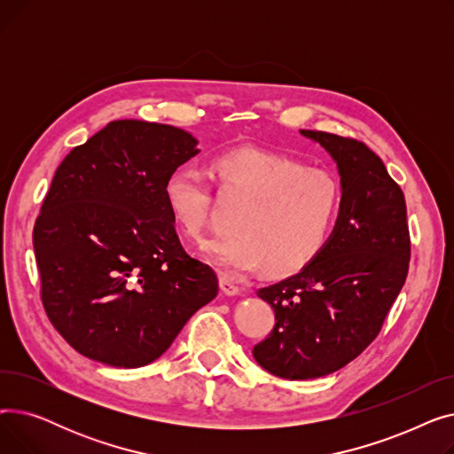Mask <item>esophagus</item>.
<instances>
[{"instance_id": "1", "label": "esophagus", "mask_w": 454, "mask_h": 454, "mask_svg": "<svg viewBox=\"0 0 454 454\" xmlns=\"http://www.w3.org/2000/svg\"><path fill=\"white\" fill-rule=\"evenodd\" d=\"M221 291L226 294V296H237L241 294V287L237 285L233 279L226 278V276H221Z\"/></svg>"}]
</instances>
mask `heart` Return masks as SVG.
<instances>
[{
  "instance_id": "1",
  "label": "heart",
  "mask_w": 454,
  "mask_h": 454,
  "mask_svg": "<svg viewBox=\"0 0 454 454\" xmlns=\"http://www.w3.org/2000/svg\"><path fill=\"white\" fill-rule=\"evenodd\" d=\"M211 176L223 193L248 199L237 211L233 235L207 247L213 263L228 276H243L261 265L293 272L325 245L340 206L335 176L289 156L237 149L217 156ZM163 197L176 226L191 239L204 235L211 215V191L193 167L167 178Z\"/></svg>"
}]
</instances>
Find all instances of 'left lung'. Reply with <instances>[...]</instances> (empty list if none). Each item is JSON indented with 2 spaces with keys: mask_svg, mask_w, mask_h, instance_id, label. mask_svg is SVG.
Returning <instances> with one entry per match:
<instances>
[{
  "mask_svg": "<svg viewBox=\"0 0 454 454\" xmlns=\"http://www.w3.org/2000/svg\"><path fill=\"white\" fill-rule=\"evenodd\" d=\"M337 161L342 199L322 250L291 278L257 291L276 324L254 359L276 377L329 375L379 335L409 274L407 204L387 167L363 141L300 130Z\"/></svg>",
  "mask_w": 454,
  "mask_h": 454,
  "instance_id": "1",
  "label": "left lung"
}]
</instances>
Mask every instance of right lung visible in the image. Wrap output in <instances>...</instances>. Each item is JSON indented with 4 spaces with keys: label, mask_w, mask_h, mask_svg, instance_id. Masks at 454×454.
<instances>
[{
    "label": "right lung",
    "mask_w": 454,
    "mask_h": 454,
    "mask_svg": "<svg viewBox=\"0 0 454 454\" xmlns=\"http://www.w3.org/2000/svg\"><path fill=\"white\" fill-rule=\"evenodd\" d=\"M197 143L171 125L119 119L59 165L33 230L40 296L91 361H156L219 293L215 270L180 245L163 197Z\"/></svg>",
    "instance_id": "add662e5"
}]
</instances>
